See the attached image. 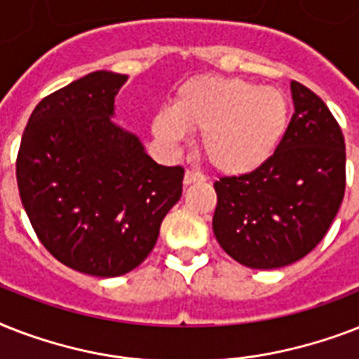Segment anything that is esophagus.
Here are the masks:
<instances>
[{
    "label": "esophagus",
    "mask_w": 359,
    "mask_h": 359,
    "mask_svg": "<svg viewBox=\"0 0 359 359\" xmlns=\"http://www.w3.org/2000/svg\"><path fill=\"white\" fill-rule=\"evenodd\" d=\"M207 180V177L201 173H197V171H186L184 173V186H190V184H196V182H205Z\"/></svg>",
    "instance_id": "esophagus-1"
}]
</instances>
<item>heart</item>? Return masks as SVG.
<instances>
[{
    "instance_id": "b5f03b06",
    "label": "heart",
    "mask_w": 359,
    "mask_h": 359,
    "mask_svg": "<svg viewBox=\"0 0 359 359\" xmlns=\"http://www.w3.org/2000/svg\"><path fill=\"white\" fill-rule=\"evenodd\" d=\"M289 97L276 87L224 76H194L177 89L171 106L151 121L165 147L180 145L188 132H201L199 147L218 173L244 177L264 168L287 137Z\"/></svg>"
}]
</instances>
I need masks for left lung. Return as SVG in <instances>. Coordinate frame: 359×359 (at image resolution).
I'll use <instances>...</instances> for the list:
<instances>
[{"label": "left lung", "mask_w": 359, "mask_h": 359, "mask_svg": "<svg viewBox=\"0 0 359 359\" xmlns=\"http://www.w3.org/2000/svg\"><path fill=\"white\" fill-rule=\"evenodd\" d=\"M294 115L270 162L214 182L212 231L225 253L257 270L306 257L328 233L345 196V140L328 106L290 81Z\"/></svg>", "instance_id": "1"}]
</instances>
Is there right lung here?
<instances>
[{
  "mask_svg": "<svg viewBox=\"0 0 359 359\" xmlns=\"http://www.w3.org/2000/svg\"><path fill=\"white\" fill-rule=\"evenodd\" d=\"M128 76L97 70L39 102L25 126L16 180L36 236L65 266L117 278L140 266L182 196V168L152 160L115 123Z\"/></svg>",
  "mask_w": 359,
  "mask_h": 359,
  "instance_id": "add662e5",
  "label": "right lung"
}]
</instances>
